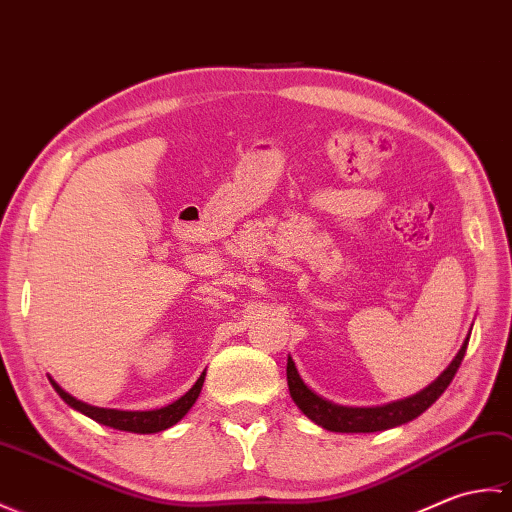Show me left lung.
<instances>
[{"mask_svg":"<svg viewBox=\"0 0 512 512\" xmlns=\"http://www.w3.org/2000/svg\"><path fill=\"white\" fill-rule=\"evenodd\" d=\"M467 344L469 337L464 339L456 359L449 363V368L442 372L434 383H429L425 390H420L418 394L403 401H394L381 407H346L331 403L322 399L320 394H315L309 385L302 381L291 357L287 359L289 394L304 416H309L315 425H320L328 431H339V434H370V431H383L396 425L410 423V420L423 414L427 407H431L440 399V394L449 388V383L456 377V372L464 359V352H467Z\"/></svg>","mask_w":512,"mask_h":512,"instance_id":"1","label":"left lung"}]
</instances>
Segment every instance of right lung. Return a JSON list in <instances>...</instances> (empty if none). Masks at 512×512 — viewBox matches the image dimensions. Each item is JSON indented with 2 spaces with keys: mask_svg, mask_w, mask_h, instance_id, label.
<instances>
[{
  "mask_svg": "<svg viewBox=\"0 0 512 512\" xmlns=\"http://www.w3.org/2000/svg\"><path fill=\"white\" fill-rule=\"evenodd\" d=\"M48 379L52 383V388L56 390V394H59L67 405L74 407L76 412H81L92 420H96V423L113 427V429H120V431H131V434H157V431H164L168 427H173L175 423H179V420L188 414L190 407L195 405V401L199 399V392L203 388V379H206V372H201V377L197 379V383L192 385V388L184 396H181V399H177L175 403H170L166 407H160V410H149V412H124V410H107V407L87 405L83 401L74 399L70 392H65L52 377H48Z\"/></svg>",
  "mask_w": 512,
  "mask_h": 512,
  "instance_id": "right-lung-1",
  "label": "right lung"
}]
</instances>
